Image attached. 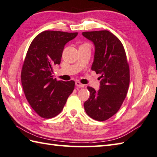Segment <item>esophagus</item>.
I'll list each match as a JSON object with an SVG mask.
<instances>
[{"label":"esophagus","mask_w":157,"mask_h":157,"mask_svg":"<svg viewBox=\"0 0 157 157\" xmlns=\"http://www.w3.org/2000/svg\"><path fill=\"white\" fill-rule=\"evenodd\" d=\"M75 85H76V87H85V85L81 83L79 81H76Z\"/></svg>","instance_id":"1"}]
</instances>
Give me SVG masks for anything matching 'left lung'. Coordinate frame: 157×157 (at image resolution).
Returning a JSON list of instances; mask_svg holds the SVG:
<instances>
[{
  "instance_id": "8db88e82",
  "label": "left lung",
  "mask_w": 157,
  "mask_h": 157,
  "mask_svg": "<svg viewBox=\"0 0 157 157\" xmlns=\"http://www.w3.org/2000/svg\"><path fill=\"white\" fill-rule=\"evenodd\" d=\"M95 46L91 70L100 74V90L87 87L90 96L84 103L86 113L97 121H105L119 110L128 92L130 73L122 42L108 31L82 32Z\"/></svg>"
}]
</instances>
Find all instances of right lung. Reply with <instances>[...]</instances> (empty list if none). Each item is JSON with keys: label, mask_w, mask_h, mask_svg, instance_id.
Segmentation results:
<instances>
[{"label": "right lung", "mask_w": 157, "mask_h": 157, "mask_svg": "<svg viewBox=\"0 0 157 157\" xmlns=\"http://www.w3.org/2000/svg\"><path fill=\"white\" fill-rule=\"evenodd\" d=\"M78 33L46 31L33 40L21 72L24 93L29 105L44 118L60 113L75 89L73 81L53 78V67L59 65L64 46Z\"/></svg>", "instance_id": "1"}]
</instances>
